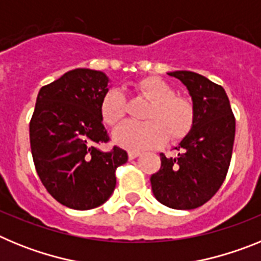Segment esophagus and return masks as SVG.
<instances>
[{
	"instance_id": "obj_1",
	"label": "esophagus",
	"mask_w": 261,
	"mask_h": 261,
	"mask_svg": "<svg viewBox=\"0 0 261 261\" xmlns=\"http://www.w3.org/2000/svg\"><path fill=\"white\" fill-rule=\"evenodd\" d=\"M140 155V151H129L128 153V158L129 159H135V158H137V156Z\"/></svg>"
}]
</instances>
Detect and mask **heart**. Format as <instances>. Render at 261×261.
<instances>
[{"instance_id":"heart-1","label":"heart","mask_w":261,"mask_h":261,"mask_svg":"<svg viewBox=\"0 0 261 261\" xmlns=\"http://www.w3.org/2000/svg\"><path fill=\"white\" fill-rule=\"evenodd\" d=\"M138 96L150 103L144 114L146 123L125 121L112 132L115 144L128 150L161 146L166 140L179 142L195 124V106L186 96L158 77H147L136 86ZM126 114V98L116 89L108 90L100 102V116L107 125H115Z\"/></svg>"}]
</instances>
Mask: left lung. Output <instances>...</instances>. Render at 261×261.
I'll list each match as a JSON object with an SVG mask.
<instances>
[{"instance_id":"8db88e82","label":"left lung","mask_w":261,"mask_h":261,"mask_svg":"<svg viewBox=\"0 0 261 261\" xmlns=\"http://www.w3.org/2000/svg\"><path fill=\"white\" fill-rule=\"evenodd\" d=\"M168 75L190 91L195 124L175 147L176 156L161 154V168L150 177L151 190L161 204L187 211L204 205L222 186L231 161L235 117L222 86L188 70Z\"/></svg>"}]
</instances>
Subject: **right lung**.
<instances>
[{
	"label": "right lung",
	"instance_id": "add662e5",
	"mask_svg": "<svg viewBox=\"0 0 261 261\" xmlns=\"http://www.w3.org/2000/svg\"><path fill=\"white\" fill-rule=\"evenodd\" d=\"M107 75L74 69L45 85L36 98L30 121V144L36 172L53 199L68 208L87 211L110 199L116 187L115 171L128 154L107 142L100 102L108 91Z\"/></svg>",
	"mask_w": 261,
	"mask_h": 261
}]
</instances>
